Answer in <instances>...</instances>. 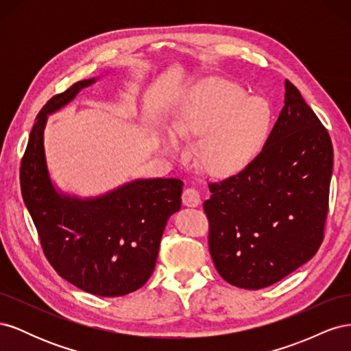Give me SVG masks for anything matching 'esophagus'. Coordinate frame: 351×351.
<instances>
[{
	"label": "esophagus",
	"instance_id": "esophagus-1",
	"mask_svg": "<svg viewBox=\"0 0 351 351\" xmlns=\"http://www.w3.org/2000/svg\"><path fill=\"white\" fill-rule=\"evenodd\" d=\"M182 199H183V205L190 208H195L200 204V195L195 187H186Z\"/></svg>",
	"mask_w": 351,
	"mask_h": 351
}]
</instances>
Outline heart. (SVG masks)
Wrapping results in <instances>:
<instances>
[{
	"instance_id": "heart-1",
	"label": "heart",
	"mask_w": 351,
	"mask_h": 351,
	"mask_svg": "<svg viewBox=\"0 0 351 351\" xmlns=\"http://www.w3.org/2000/svg\"><path fill=\"white\" fill-rule=\"evenodd\" d=\"M173 132L161 137L165 151L180 147V137L200 136L197 159L214 176H234L262 154L272 127L274 110L261 97H249L234 83L204 79L183 90L169 115Z\"/></svg>"
}]
</instances>
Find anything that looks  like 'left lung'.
Returning a JSON list of instances; mask_svg holds the SVG:
<instances>
[{"label": "left lung", "mask_w": 351, "mask_h": 351, "mask_svg": "<svg viewBox=\"0 0 351 351\" xmlns=\"http://www.w3.org/2000/svg\"><path fill=\"white\" fill-rule=\"evenodd\" d=\"M334 151L331 137L294 84L262 154L250 167L210 183L204 202L208 244L231 285L259 290L315 256L324 241Z\"/></svg>", "instance_id": "left-lung-1"}]
</instances>
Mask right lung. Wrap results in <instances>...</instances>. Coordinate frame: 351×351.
Here are the masks:
<instances>
[{
  "label": "right lung",
  "mask_w": 351,
  "mask_h": 351,
  "mask_svg": "<svg viewBox=\"0 0 351 351\" xmlns=\"http://www.w3.org/2000/svg\"><path fill=\"white\" fill-rule=\"evenodd\" d=\"M93 82L74 83L39 111L20 165V187L42 250L60 277L95 295L120 297L139 290L152 275L167 221L182 206L183 182L134 180L84 200L57 192L44 151L48 114Z\"/></svg>",
  "instance_id": "obj_1"
}]
</instances>
